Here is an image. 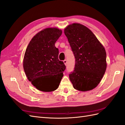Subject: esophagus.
Wrapping results in <instances>:
<instances>
[{"label":"esophagus","mask_w":125,"mask_h":125,"mask_svg":"<svg viewBox=\"0 0 125 125\" xmlns=\"http://www.w3.org/2000/svg\"><path fill=\"white\" fill-rule=\"evenodd\" d=\"M63 63H64V64H65V65H67V60L66 59H65V60H64L63 61Z\"/></svg>","instance_id":"obj_1"}]
</instances>
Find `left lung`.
Masks as SVG:
<instances>
[{"mask_svg": "<svg viewBox=\"0 0 125 125\" xmlns=\"http://www.w3.org/2000/svg\"><path fill=\"white\" fill-rule=\"evenodd\" d=\"M75 59L74 70L69 74L73 88L80 91L94 89L106 69V53L93 32L85 26L73 23L64 30Z\"/></svg>", "mask_w": 125, "mask_h": 125, "instance_id": "left-lung-1", "label": "left lung"}]
</instances>
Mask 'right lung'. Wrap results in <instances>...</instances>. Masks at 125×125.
Segmentation results:
<instances>
[{
	"mask_svg": "<svg viewBox=\"0 0 125 125\" xmlns=\"http://www.w3.org/2000/svg\"><path fill=\"white\" fill-rule=\"evenodd\" d=\"M62 30L50 28L34 36L26 49L23 68L29 81L42 91L51 92L58 88L66 69L58 59L59 51L55 43L61 36Z\"/></svg>",
	"mask_w": 125,
	"mask_h": 125,
	"instance_id": "obj_1",
	"label": "right lung"
}]
</instances>
